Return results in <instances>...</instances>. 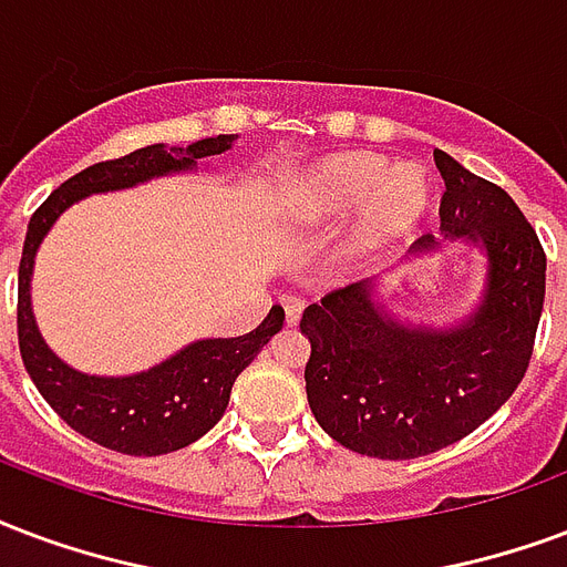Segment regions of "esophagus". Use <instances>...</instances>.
I'll list each match as a JSON object with an SVG mask.
<instances>
[{
	"label": "esophagus",
	"mask_w": 567,
	"mask_h": 567,
	"mask_svg": "<svg viewBox=\"0 0 567 567\" xmlns=\"http://www.w3.org/2000/svg\"><path fill=\"white\" fill-rule=\"evenodd\" d=\"M282 306H285V321L295 327L297 321H300V316H303V303H300L297 297H288V300H282Z\"/></svg>",
	"instance_id": "obj_1"
}]
</instances>
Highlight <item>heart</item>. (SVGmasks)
I'll return each instance as SVG.
<instances>
[{"label": "heart", "mask_w": 567, "mask_h": 567, "mask_svg": "<svg viewBox=\"0 0 567 567\" xmlns=\"http://www.w3.org/2000/svg\"><path fill=\"white\" fill-rule=\"evenodd\" d=\"M433 188L421 167H393L379 155L339 153L318 158L288 186L285 216L300 230L330 228L354 209L360 246L381 249L412 234L430 209Z\"/></svg>", "instance_id": "b5f03b06"}]
</instances>
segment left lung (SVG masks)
Listing matches in <instances>:
<instances>
[{"label":"left lung","instance_id":"8db88e82","mask_svg":"<svg viewBox=\"0 0 567 567\" xmlns=\"http://www.w3.org/2000/svg\"><path fill=\"white\" fill-rule=\"evenodd\" d=\"M444 179V240L486 255L475 312L454 327L400 321L375 300V282H354L306 306L300 330L312 346L306 396L330 439L379 460H414L477 430L511 400L535 348L547 255L505 188L475 177L435 150ZM439 249L433 237L414 255Z\"/></svg>","mask_w":567,"mask_h":567}]
</instances>
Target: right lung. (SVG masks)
<instances>
[{
    "label": "right lung",
    "instance_id": "1",
    "mask_svg": "<svg viewBox=\"0 0 567 567\" xmlns=\"http://www.w3.org/2000/svg\"><path fill=\"white\" fill-rule=\"evenodd\" d=\"M234 141H237L234 134H216L188 146L153 144L113 162H99L65 179L29 219L23 258L17 270L20 358L50 409L74 433L86 435L102 447L132 456H158L198 442L228 409L230 388L237 375L258 358V351L270 342V337L282 330L285 309L272 306L270 316L246 337L198 339L146 372L120 375V379L86 375L56 358L44 337L38 333L32 295H29L38 246L48 237L53 221L74 200L99 192L132 188L153 177L195 171L198 162L209 155L228 153Z\"/></svg>",
    "mask_w": 567,
    "mask_h": 567
}]
</instances>
